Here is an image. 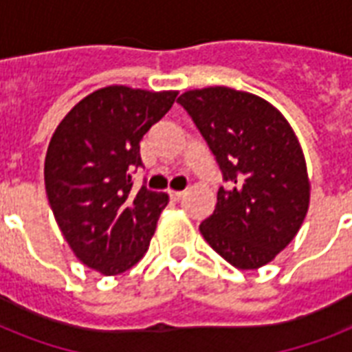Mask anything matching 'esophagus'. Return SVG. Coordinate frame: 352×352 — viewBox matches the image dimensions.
Here are the masks:
<instances>
[{
	"label": "esophagus",
	"instance_id": "esophagus-1",
	"mask_svg": "<svg viewBox=\"0 0 352 352\" xmlns=\"http://www.w3.org/2000/svg\"><path fill=\"white\" fill-rule=\"evenodd\" d=\"M184 193H186V192H177V190H170V197L173 199V201H179V199L184 197Z\"/></svg>",
	"mask_w": 352,
	"mask_h": 352
}]
</instances>
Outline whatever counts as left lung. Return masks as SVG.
<instances>
[{"mask_svg":"<svg viewBox=\"0 0 352 352\" xmlns=\"http://www.w3.org/2000/svg\"><path fill=\"white\" fill-rule=\"evenodd\" d=\"M177 102L208 142L226 181L201 234L232 267H265L300 232L311 203L294 129L270 102L225 85L186 91Z\"/></svg>","mask_w":352,"mask_h":352,"instance_id":"8db88e82","label":"left lung"}]
</instances>
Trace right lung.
<instances>
[{"label": "right lung", "mask_w": 352, "mask_h": 352, "mask_svg": "<svg viewBox=\"0 0 352 352\" xmlns=\"http://www.w3.org/2000/svg\"><path fill=\"white\" fill-rule=\"evenodd\" d=\"M177 91L107 85L76 104L52 133L45 190L74 256L102 276H118L148 252L162 192L133 190L129 171L142 164L140 140L170 111Z\"/></svg>", "instance_id": "obj_1"}]
</instances>
